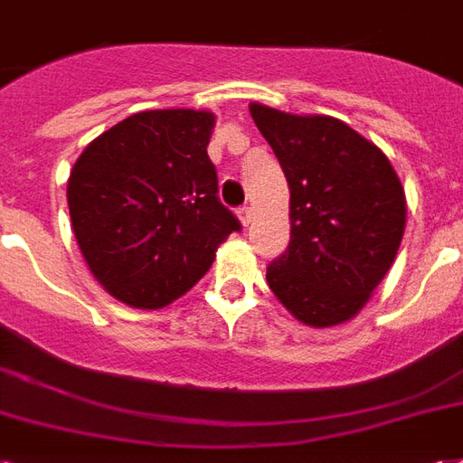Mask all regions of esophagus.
<instances>
[{
  "label": "esophagus",
  "instance_id": "esophagus-1",
  "mask_svg": "<svg viewBox=\"0 0 463 463\" xmlns=\"http://www.w3.org/2000/svg\"><path fill=\"white\" fill-rule=\"evenodd\" d=\"M238 218H240V223L242 225H250L252 223V208L250 206H242L238 211Z\"/></svg>",
  "mask_w": 463,
  "mask_h": 463
}]
</instances>
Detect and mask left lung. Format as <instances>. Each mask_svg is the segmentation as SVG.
Returning <instances> with one entry per match:
<instances>
[{"label":"left lung","instance_id":"left-lung-1","mask_svg":"<svg viewBox=\"0 0 463 463\" xmlns=\"http://www.w3.org/2000/svg\"><path fill=\"white\" fill-rule=\"evenodd\" d=\"M288 182L291 240L267 267L284 308L310 327L347 323L396 260L405 192L379 147L333 116L250 104Z\"/></svg>","mask_w":463,"mask_h":463}]
</instances>
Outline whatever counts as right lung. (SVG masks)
<instances>
[{
    "instance_id": "add662e5",
    "label": "right lung",
    "mask_w": 463,
    "mask_h": 463,
    "mask_svg": "<svg viewBox=\"0 0 463 463\" xmlns=\"http://www.w3.org/2000/svg\"><path fill=\"white\" fill-rule=\"evenodd\" d=\"M213 123L211 111H140L94 137L70 172L67 206L84 262L133 308L184 296L240 231L206 153Z\"/></svg>"
}]
</instances>
